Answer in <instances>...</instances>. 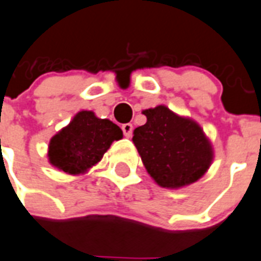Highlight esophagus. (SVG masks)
<instances>
[{
	"instance_id": "obj_1",
	"label": "esophagus",
	"mask_w": 261,
	"mask_h": 261,
	"mask_svg": "<svg viewBox=\"0 0 261 261\" xmlns=\"http://www.w3.org/2000/svg\"><path fill=\"white\" fill-rule=\"evenodd\" d=\"M122 130H123V134L126 138H130L133 135V124L131 123H124L122 126Z\"/></svg>"
}]
</instances>
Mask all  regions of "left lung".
<instances>
[{
  "label": "left lung",
  "mask_w": 261,
  "mask_h": 261,
  "mask_svg": "<svg viewBox=\"0 0 261 261\" xmlns=\"http://www.w3.org/2000/svg\"><path fill=\"white\" fill-rule=\"evenodd\" d=\"M147 122L134 130V142L144 167L164 188L192 185L208 171L214 147L198 122L159 105L143 110Z\"/></svg>",
  "instance_id": "8db88e82"
}]
</instances>
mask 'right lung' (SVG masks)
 Instances as JSON below:
<instances>
[{"label": "right lung", "mask_w": 261, "mask_h": 261, "mask_svg": "<svg viewBox=\"0 0 261 261\" xmlns=\"http://www.w3.org/2000/svg\"><path fill=\"white\" fill-rule=\"evenodd\" d=\"M123 138L120 127L94 111L76 113L49 142V163L70 175L86 174L99 163L114 141Z\"/></svg>", "instance_id": "right-lung-1"}]
</instances>
